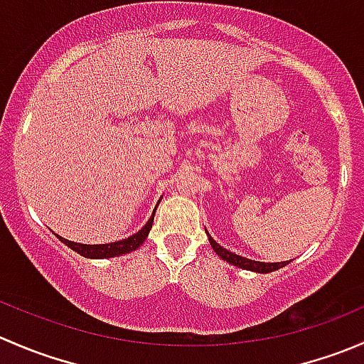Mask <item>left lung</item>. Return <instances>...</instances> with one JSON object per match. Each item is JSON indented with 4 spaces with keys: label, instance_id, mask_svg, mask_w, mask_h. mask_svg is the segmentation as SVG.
<instances>
[{
    "label": "left lung",
    "instance_id": "obj_1",
    "mask_svg": "<svg viewBox=\"0 0 364 364\" xmlns=\"http://www.w3.org/2000/svg\"><path fill=\"white\" fill-rule=\"evenodd\" d=\"M209 243H211L213 250L218 253L223 260H227L229 264H234V266L241 267V269H250V271H255V273H271V271H277V269H280V267L287 266L289 264V260H285V262H257V260L245 259V257L236 255V253H232V252H229V250H225V248L220 247V245L216 243L211 236H209Z\"/></svg>",
    "mask_w": 364,
    "mask_h": 364
}]
</instances>
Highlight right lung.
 Returning <instances> with one entry per match:
<instances>
[{
  "label": "right lung",
  "instance_id": "obj_1",
  "mask_svg": "<svg viewBox=\"0 0 364 364\" xmlns=\"http://www.w3.org/2000/svg\"><path fill=\"white\" fill-rule=\"evenodd\" d=\"M153 218H155V213H153V216L148 220V223H146V225L142 227V229L139 230L137 234H134V236L127 237V240L116 241V243H109V245H80V243H73V241L63 240V237H60V240L63 241L65 245H68V247L72 248L73 252L80 253V255L87 257V259H105V257L123 255V253H130V252L137 250V248L141 247L142 243H144V240H146V237H148L149 230H151Z\"/></svg>",
  "mask_w": 364,
  "mask_h": 364
}]
</instances>
